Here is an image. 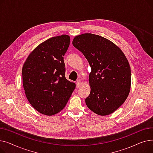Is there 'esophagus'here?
<instances>
[{"label": "esophagus", "instance_id": "esophagus-1", "mask_svg": "<svg viewBox=\"0 0 153 153\" xmlns=\"http://www.w3.org/2000/svg\"><path fill=\"white\" fill-rule=\"evenodd\" d=\"M81 82L80 81H77V83H76V86H77V88H79L80 86H81Z\"/></svg>", "mask_w": 153, "mask_h": 153}]
</instances>
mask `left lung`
<instances>
[{
	"label": "left lung",
	"instance_id": "1",
	"mask_svg": "<svg viewBox=\"0 0 153 153\" xmlns=\"http://www.w3.org/2000/svg\"><path fill=\"white\" fill-rule=\"evenodd\" d=\"M72 45L89 62L91 93L85 99L90 110L108 115L128 97L131 87V69L124 53L107 38L92 33L76 36Z\"/></svg>",
	"mask_w": 153,
	"mask_h": 153
}]
</instances>
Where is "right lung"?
<instances>
[{
    "label": "right lung",
    "mask_w": 153,
    "mask_h": 153,
    "mask_svg": "<svg viewBox=\"0 0 153 153\" xmlns=\"http://www.w3.org/2000/svg\"><path fill=\"white\" fill-rule=\"evenodd\" d=\"M70 37L62 35L39 45L26 59L22 68L23 85L26 97L35 110L46 115L62 110L76 88L65 77L63 56Z\"/></svg>",
    "instance_id": "add662e5"
}]
</instances>
